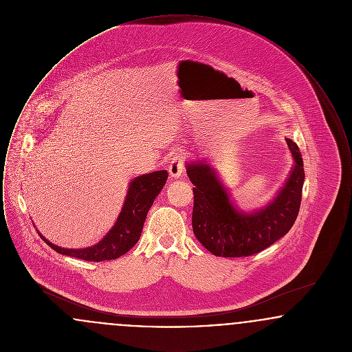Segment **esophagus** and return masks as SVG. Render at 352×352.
Returning a JSON list of instances; mask_svg holds the SVG:
<instances>
[{
	"instance_id": "obj_1",
	"label": "esophagus",
	"mask_w": 352,
	"mask_h": 352,
	"mask_svg": "<svg viewBox=\"0 0 352 352\" xmlns=\"http://www.w3.org/2000/svg\"><path fill=\"white\" fill-rule=\"evenodd\" d=\"M184 173V157L182 154L173 155L170 164H168V174L173 179H178Z\"/></svg>"
}]
</instances>
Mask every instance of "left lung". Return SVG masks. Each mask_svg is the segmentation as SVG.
<instances>
[{"label": "left lung", "instance_id": "left-lung-1", "mask_svg": "<svg viewBox=\"0 0 352 352\" xmlns=\"http://www.w3.org/2000/svg\"><path fill=\"white\" fill-rule=\"evenodd\" d=\"M293 166L274 198L252 211L241 210L231 198L218 170L207 160L186 162L195 187L192 231L201 245L215 256L244 257L264 251L293 227L301 206L305 170L300 148L285 138Z\"/></svg>", "mask_w": 352, "mask_h": 352}]
</instances>
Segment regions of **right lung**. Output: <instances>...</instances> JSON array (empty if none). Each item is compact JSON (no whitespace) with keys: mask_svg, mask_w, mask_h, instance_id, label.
<instances>
[{"mask_svg":"<svg viewBox=\"0 0 352 352\" xmlns=\"http://www.w3.org/2000/svg\"><path fill=\"white\" fill-rule=\"evenodd\" d=\"M168 171L160 170L135 177L128 184L126 197L113 227L100 241L87 248H62L49 241L38 230L36 232L52 250L65 256H71L85 261L100 263L115 260L125 254L140 240L144 223L154 199L166 184ZM35 227V226H34Z\"/></svg>","mask_w":352,"mask_h":352,"instance_id":"obj_1","label":"right lung"}]
</instances>
